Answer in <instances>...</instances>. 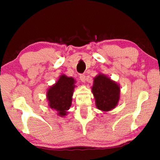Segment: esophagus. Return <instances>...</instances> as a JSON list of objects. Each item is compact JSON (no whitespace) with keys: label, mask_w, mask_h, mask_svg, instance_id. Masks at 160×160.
Listing matches in <instances>:
<instances>
[{"label":"esophagus","mask_w":160,"mask_h":160,"mask_svg":"<svg viewBox=\"0 0 160 160\" xmlns=\"http://www.w3.org/2000/svg\"><path fill=\"white\" fill-rule=\"evenodd\" d=\"M80 80H81V81H82V82H85V80H86L85 75L81 74V75H80Z\"/></svg>","instance_id":"34e87169"}]
</instances>
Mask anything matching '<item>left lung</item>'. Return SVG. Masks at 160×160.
<instances>
[{
    "label": "left lung",
    "instance_id": "8db88e82",
    "mask_svg": "<svg viewBox=\"0 0 160 160\" xmlns=\"http://www.w3.org/2000/svg\"><path fill=\"white\" fill-rule=\"evenodd\" d=\"M97 109L109 112L116 107L120 99V86L104 74L94 78L92 88Z\"/></svg>",
    "mask_w": 160,
    "mask_h": 160
}]
</instances>
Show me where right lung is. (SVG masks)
Returning <instances> with one entry per match:
<instances>
[{"mask_svg": "<svg viewBox=\"0 0 160 160\" xmlns=\"http://www.w3.org/2000/svg\"><path fill=\"white\" fill-rule=\"evenodd\" d=\"M75 80L62 75L57 82L50 87L47 92L48 106L57 111L60 116L67 115V111L72 104V97L75 88Z\"/></svg>", "mask_w": 160, "mask_h": 160, "instance_id": "1", "label": "right lung"}]
</instances>
